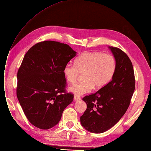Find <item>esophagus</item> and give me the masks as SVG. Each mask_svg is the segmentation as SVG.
I'll return each mask as SVG.
<instances>
[{"label":"esophagus","instance_id":"esophagus-1","mask_svg":"<svg viewBox=\"0 0 151 151\" xmlns=\"http://www.w3.org/2000/svg\"><path fill=\"white\" fill-rule=\"evenodd\" d=\"M74 100L76 101H80L81 100V98L80 96H76V95H75L74 96Z\"/></svg>","mask_w":151,"mask_h":151}]
</instances>
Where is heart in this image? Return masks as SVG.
<instances>
[{
  "label": "heart",
  "instance_id": "obj_1",
  "mask_svg": "<svg viewBox=\"0 0 151 151\" xmlns=\"http://www.w3.org/2000/svg\"><path fill=\"white\" fill-rule=\"evenodd\" d=\"M116 68L115 58L100 52H85L75 61V65L67 64L63 69L66 81L73 84L80 74H83V81L72 85L70 91L76 95L89 93L93 89H101L112 79Z\"/></svg>",
  "mask_w": 151,
  "mask_h": 151
}]
</instances>
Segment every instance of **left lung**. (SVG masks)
I'll return each mask as SVG.
<instances>
[{"label": "left lung", "mask_w": 151, "mask_h": 151, "mask_svg": "<svg viewBox=\"0 0 151 151\" xmlns=\"http://www.w3.org/2000/svg\"><path fill=\"white\" fill-rule=\"evenodd\" d=\"M109 48L116 63L112 80L96 93L83 98L87 108L80 116L81 124L86 130L96 134L108 130L120 120L135 90L134 71L129 56L118 47Z\"/></svg>", "instance_id": "1"}]
</instances>
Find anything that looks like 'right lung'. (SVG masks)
Masks as SVG:
<instances>
[{
	"mask_svg": "<svg viewBox=\"0 0 151 151\" xmlns=\"http://www.w3.org/2000/svg\"><path fill=\"white\" fill-rule=\"evenodd\" d=\"M76 53L66 44L45 41L32 46L24 56L17 72V96L35 127H54L73 101V93L66 90L63 69Z\"/></svg>",
	"mask_w": 151,
	"mask_h": 151,
	"instance_id": "add662e5",
	"label": "right lung"
}]
</instances>
